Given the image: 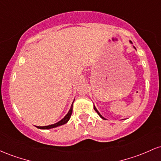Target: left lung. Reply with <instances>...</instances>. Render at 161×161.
<instances>
[{"label":"left lung","mask_w":161,"mask_h":161,"mask_svg":"<svg viewBox=\"0 0 161 161\" xmlns=\"http://www.w3.org/2000/svg\"><path fill=\"white\" fill-rule=\"evenodd\" d=\"M129 42H130V43H131V44H132V42H131V41H129ZM134 48H135V49H136V47H134ZM94 109H95V111H96V112H97V114H98V115H99V116H100V117H101V119H105V118L104 117V116H101V114H100V113L98 112V110H97V108H95V105H94Z\"/></svg>","instance_id":"8db88e82"}]
</instances>
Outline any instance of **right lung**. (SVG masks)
Returning <instances> with one entry per match:
<instances>
[{"mask_svg": "<svg viewBox=\"0 0 161 161\" xmlns=\"http://www.w3.org/2000/svg\"><path fill=\"white\" fill-rule=\"evenodd\" d=\"M74 101H75V100H74ZM74 101H73V102H74ZM73 104H72L71 108H70L69 110L68 111L67 114H66V115L64 116V118H63L61 120L57 122V123H54V124L49 125H45V126H37V128L40 129H50L56 128V127H57V126H60V125L66 124V123L69 120L70 116H71L72 113H73Z\"/></svg>", "mask_w": 161, "mask_h": 161, "instance_id": "1", "label": "right lung"}]
</instances>
